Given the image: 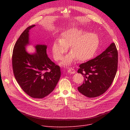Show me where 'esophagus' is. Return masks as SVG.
Returning a JSON list of instances; mask_svg holds the SVG:
<instances>
[{
    "mask_svg": "<svg viewBox=\"0 0 130 130\" xmlns=\"http://www.w3.org/2000/svg\"><path fill=\"white\" fill-rule=\"evenodd\" d=\"M68 72L71 74H73V73H75L76 71L73 68L71 67H69L68 68Z\"/></svg>",
    "mask_w": 130,
    "mask_h": 130,
    "instance_id": "esophagus-1",
    "label": "esophagus"
}]
</instances>
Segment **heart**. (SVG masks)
Here are the masks:
<instances>
[{"instance_id": "obj_1", "label": "heart", "mask_w": 130, "mask_h": 130, "mask_svg": "<svg viewBox=\"0 0 130 130\" xmlns=\"http://www.w3.org/2000/svg\"><path fill=\"white\" fill-rule=\"evenodd\" d=\"M99 44L97 34L77 28H70L64 31L60 39L54 41L52 51L55 60H61L69 47L70 52L61 62L63 65H69L76 60L84 61L95 54Z\"/></svg>"}]
</instances>
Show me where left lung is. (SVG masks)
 I'll use <instances>...</instances> for the list:
<instances>
[{"mask_svg":"<svg viewBox=\"0 0 130 130\" xmlns=\"http://www.w3.org/2000/svg\"><path fill=\"white\" fill-rule=\"evenodd\" d=\"M78 73L84 77L78 91L88 98L99 96L112 84L118 67V51L114 43L95 59L79 66Z\"/></svg>","mask_w":130,"mask_h":130,"instance_id":"8db88e82","label":"left lung"}]
</instances>
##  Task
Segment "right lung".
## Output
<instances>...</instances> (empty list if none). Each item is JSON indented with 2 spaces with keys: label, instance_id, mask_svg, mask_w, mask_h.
<instances>
[{
  "label": "right lung",
  "instance_id": "right-lung-1",
  "mask_svg": "<svg viewBox=\"0 0 130 130\" xmlns=\"http://www.w3.org/2000/svg\"><path fill=\"white\" fill-rule=\"evenodd\" d=\"M35 26L26 28L16 41L13 51L12 67L22 89L33 98L42 99L54 90L60 78L61 71L60 66L48 57L46 45H34V53L26 51V47L30 45V30Z\"/></svg>",
  "mask_w": 130,
  "mask_h": 130
}]
</instances>
